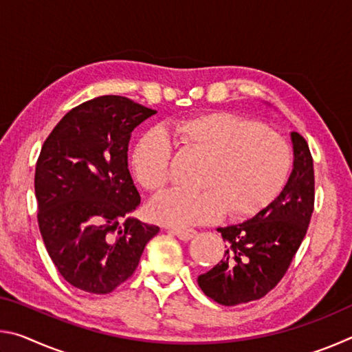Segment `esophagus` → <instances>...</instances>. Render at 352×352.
<instances>
[{"instance_id": "1", "label": "esophagus", "mask_w": 352, "mask_h": 352, "mask_svg": "<svg viewBox=\"0 0 352 352\" xmlns=\"http://www.w3.org/2000/svg\"><path fill=\"white\" fill-rule=\"evenodd\" d=\"M172 234H175L180 241H190L192 237H195V234H197V231L190 230V228H183V230L175 228V230H172Z\"/></svg>"}]
</instances>
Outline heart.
Here are the masks:
<instances>
[{
	"mask_svg": "<svg viewBox=\"0 0 352 352\" xmlns=\"http://www.w3.org/2000/svg\"><path fill=\"white\" fill-rule=\"evenodd\" d=\"M170 135L184 151L206 160L199 186L188 192L169 189L158 194L151 216L160 223L186 228L223 216H253L281 192L292 168V151L281 135L233 113H208L178 121ZM174 148L153 130L142 136L133 152L138 182L148 190L170 180Z\"/></svg>",
	"mask_w": 352,
	"mask_h": 352,
	"instance_id": "b5f03b06",
	"label": "heart"
}]
</instances>
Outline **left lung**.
<instances>
[{
	"instance_id": "left-lung-1",
	"label": "left lung",
	"mask_w": 352,
	"mask_h": 352,
	"mask_svg": "<svg viewBox=\"0 0 352 352\" xmlns=\"http://www.w3.org/2000/svg\"><path fill=\"white\" fill-rule=\"evenodd\" d=\"M294 166L281 192L254 217L217 231L226 250L200 289L222 306L259 300L281 281L305 239L314 212V162L306 140L290 132Z\"/></svg>"
}]
</instances>
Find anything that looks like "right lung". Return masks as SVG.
<instances>
[{"instance_id": "1", "label": "right lung", "mask_w": 352, "mask_h": 352, "mask_svg": "<svg viewBox=\"0 0 352 352\" xmlns=\"http://www.w3.org/2000/svg\"><path fill=\"white\" fill-rule=\"evenodd\" d=\"M155 110L100 96L68 111L35 168L38 226L47 254L71 285L110 294L133 275L160 228L133 217L141 197L129 172L133 130Z\"/></svg>"}]
</instances>
